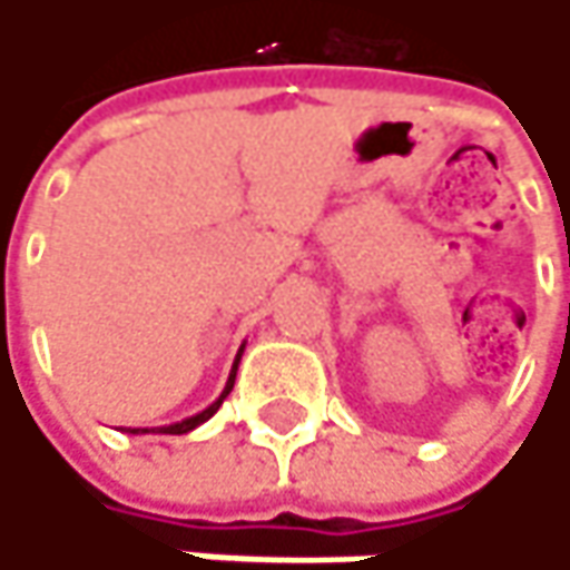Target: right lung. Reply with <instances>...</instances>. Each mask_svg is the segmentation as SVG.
I'll return each instance as SVG.
<instances>
[{
	"mask_svg": "<svg viewBox=\"0 0 570 570\" xmlns=\"http://www.w3.org/2000/svg\"><path fill=\"white\" fill-rule=\"evenodd\" d=\"M240 353H244V346H240ZM240 353H237V360H234V370H230V376H227V386H224V393L214 399L207 409H200L197 415H187V419H180V422H171V425H158V429H128L131 435H138V432H161V435H184V432H190V429H197L200 422H207L217 409H220V402L227 399V393L234 390V380H237V363H240Z\"/></svg>",
	"mask_w": 570,
	"mask_h": 570,
	"instance_id": "right-lung-1",
	"label": "right lung"
}]
</instances>
